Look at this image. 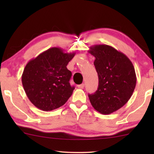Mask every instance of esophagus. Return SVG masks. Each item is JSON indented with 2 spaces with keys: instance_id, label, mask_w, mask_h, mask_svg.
Here are the masks:
<instances>
[{
  "instance_id": "34e87169",
  "label": "esophagus",
  "mask_w": 154,
  "mask_h": 154,
  "mask_svg": "<svg viewBox=\"0 0 154 154\" xmlns=\"http://www.w3.org/2000/svg\"><path fill=\"white\" fill-rule=\"evenodd\" d=\"M77 88H79V89H83V88H84V84H83V83H82V84L78 85H77Z\"/></svg>"
}]
</instances>
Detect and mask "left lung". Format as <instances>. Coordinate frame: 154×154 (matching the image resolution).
Listing matches in <instances>:
<instances>
[{"label": "left lung", "mask_w": 154, "mask_h": 154, "mask_svg": "<svg viewBox=\"0 0 154 154\" xmlns=\"http://www.w3.org/2000/svg\"><path fill=\"white\" fill-rule=\"evenodd\" d=\"M88 52L95 57L98 88L89 94L95 110L103 115L118 111L131 97L137 83L133 64L124 54L107 45H94Z\"/></svg>", "instance_id": "left-lung-1"}]
</instances>
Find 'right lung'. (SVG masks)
<instances>
[{
  "mask_svg": "<svg viewBox=\"0 0 154 154\" xmlns=\"http://www.w3.org/2000/svg\"><path fill=\"white\" fill-rule=\"evenodd\" d=\"M75 55L51 48L28 62L22 75L26 94L36 107L49 111L66 103L75 89L66 66Z\"/></svg>",
  "mask_w": 154,
  "mask_h": 154,
  "instance_id": "1",
  "label": "right lung"
}]
</instances>
